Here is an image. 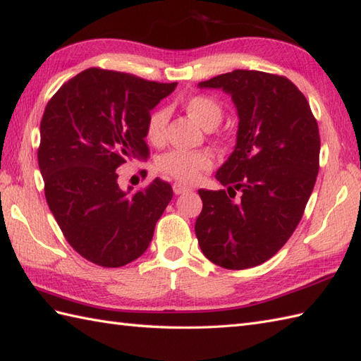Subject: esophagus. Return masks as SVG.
<instances>
[{
  "label": "esophagus",
  "mask_w": 361,
  "mask_h": 361,
  "mask_svg": "<svg viewBox=\"0 0 361 361\" xmlns=\"http://www.w3.org/2000/svg\"><path fill=\"white\" fill-rule=\"evenodd\" d=\"M172 189H173V192H175V195L186 194V192H189V190H190L188 186H184V184H181V183H173Z\"/></svg>",
  "instance_id": "34e87169"
}]
</instances>
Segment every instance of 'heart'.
Here are the masks:
<instances>
[{"instance_id": "1", "label": "heart", "mask_w": 361, "mask_h": 361, "mask_svg": "<svg viewBox=\"0 0 361 361\" xmlns=\"http://www.w3.org/2000/svg\"><path fill=\"white\" fill-rule=\"evenodd\" d=\"M183 107L190 118L195 120L204 129H214L223 118V109L220 103L209 95H192L184 99ZM166 124V109H157L149 115L146 123V138L152 145H161L164 141ZM211 166L212 157L206 150L175 149L158 160V169L183 183L195 181L198 175Z\"/></svg>"}]
</instances>
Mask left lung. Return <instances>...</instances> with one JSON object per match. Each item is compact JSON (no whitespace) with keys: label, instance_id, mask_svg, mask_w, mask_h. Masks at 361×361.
<instances>
[{"label":"left lung","instance_id":"8db88e82","mask_svg":"<svg viewBox=\"0 0 361 361\" xmlns=\"http://www.w3.org/2000/svg\"><path fill=\"white\" fill-rule=\"evenodd\" d=\"M198 86L231 94L240 118L235 149L215 175L226 189L198 190V245L224 269H247L279 252L303 216L320 167L318 124L281 75L238 69Z\"/></svg>","mask_w":361,"mask_h":361}]
</instances>
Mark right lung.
<instances>
[{"label":"right lung","mask_w":361,"mask_h":361,"mask_svg":"<svg viewBox=\"0 0 361 361\" xmlns=\"http://www.w3.org/2000/svg\"><path fill=\"white\" fill-rule=\"evenodd\" d=\"M175 87L90 67L44 109L38 147L44 195L67 243L92 263L121 267L141 257L172 200L171 184L160 178L121 190L115 171L130 158L147 160L150 111Z\"/></svg>","instance_id":"1"}]
</instances>
